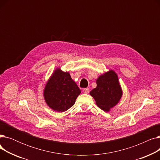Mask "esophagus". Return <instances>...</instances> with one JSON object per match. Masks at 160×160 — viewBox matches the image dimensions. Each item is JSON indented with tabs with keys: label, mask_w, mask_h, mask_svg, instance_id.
Wrapping results in <instances>:
<instances>
[{
	"label": "esophagus",
	"mask_w": 160,
	"mask_h": 160,
	"mask_svg": "<svg viewBox=\"0 0 160 160\" xmlns=\"http://www.w3.org/2000/svg\"><path fill=\"white\" fill-rule=\"evenodd\" d=\"M83 93H86V94H88L89 93V88H86V89H83Z\"/></svg>",
	"instance_id": "34e87169"
}]
</instances>
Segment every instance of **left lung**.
I'll list each match as a JSON object with an SVG mask.
<instances>
[{"instance_id": "1", "label": "left lung", "mask_w": 160, "mask_h": 160, "mask_svg": "<svg viewBox=\"0 0 160 160\" xmlns=\"http://www.w3.org/2000/svg\"><path fill=\"white\" fill-rule=\"evenodd\" d=\"M90 95L101 110L110 111L119 102L122 95L117 74L110 70L100 75L97 80V88L90 92Z\"/></svg>"}]
</instances>
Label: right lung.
<instances>
[{"label":"right lung","instance_id":"1","mask_svg":"<svg viewBox=\"0 0 160 160\" xmlns=\"http://www.w3.org/2000/svg\"><path fill=\"white\" fill-rule=\"evenodd\" d=\"M81 91L69 72L56 69L47 82L44 98L47 105L58 112L69 110L75 103Z\"/></svg>","mask_w":160,"mask_h":160}]
</instances>
